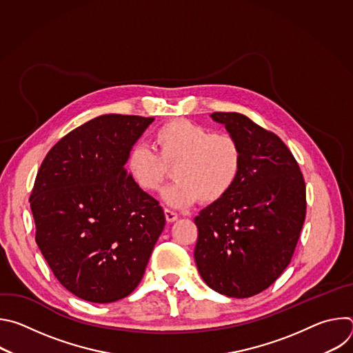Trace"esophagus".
Listing matches in <instances>:
<instances>
[{"instance_id": "1", "label": "esophagus", "mask_w": 353, "mask_h": 353, "mask_svg": "<svg viewBox=\"0 0 353 353\" xmlns=\"http://www.w3.org/2000/svg\"><path fill=\"white\" fill-rule=\"evenodd\" d=\"M165 216H166L168 222H174L179 218V215L174 211L169 210V208H165Z\"/></svg>"}]
</instances>
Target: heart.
I'll list each match as a JSON object with an SVG mask.
<instances>
[{
    "mask_svg": "<svg viewBox=\"0 0 353 353\" xmlns=\"http://www.w3.org/2000/svg\"><path fill=\"white\" fill-rule=\"evenodd\" d=\"M158 148L135 142L127 154L125 168L132 181L145 192L158 191L174 165L176 181L163 191L172 207H188L196 199L214 204L236 184L243 155L237 139L228 132L174 119L161 125L154 135Z\"/></svg>",
    "mask_w": 353,
    "mask_h": 353,
    "instance_id": "1",
    "label": "heart"
}]
</instances>
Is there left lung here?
Segmentation results:
<instances>
[{
  "mask_svg": "<svg viewBox=\"0 0 353 353\" xmlns=\"http://www.w3.org/2000/svg\"><path fill=\"white\" fill-rule=\"evenodd\" d=\"M211 117L237 139L243 163L233 188L195 216L194 260L211 289L244 299L289 265L306 218V184L276 134L240 113Z\"/></svg>",
  "mask_w": 353,
  "mask_h": 353,
  "instance_id": "obj_1",
  "label": "left lung"
}]
</instances>
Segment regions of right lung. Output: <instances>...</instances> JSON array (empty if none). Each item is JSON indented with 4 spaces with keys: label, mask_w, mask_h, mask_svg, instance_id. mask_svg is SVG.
Returning a JSON list of instances; mask_svg holds the SVG:
<instances>
[{
    "label": "right lung",
    "mask_w": 353,
    "mask_h": 353,
    "mask_svg": "<svg viewBox=\"0 0 353 353\" xmlns=\"http://www.w3.org/2000/svg\"><path fill=\"white\" fill-rule=\"evenodd\" d=\"M154 117L105 114L48 150L29 198L36 243L72 294L112 303L141 282L166 219L130 177V148Z\"/></svg>",
    "instance_id": "right-lung-1"
}]
</instances>
